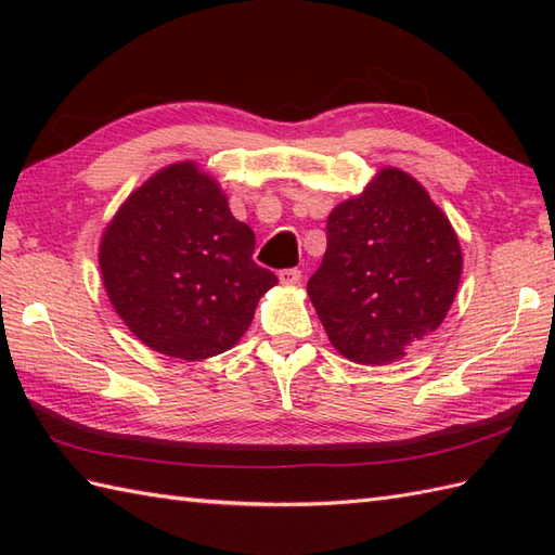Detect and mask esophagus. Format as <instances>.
Returning <instances> with one entry per match:
<instances>
[{
	"label": "esophagus",
	"instance_id": "34e87169",
	"mask_svg": "<svg viewBox=\"0 0 555 555\" xmlns=\"http://www.w3.org/2000/svg\"><path fill=\"white\" fill-rule=\"evenodd\" d=\"M300 279H302L300 269H284V271H279V281H281V284H284V286H298Z\"/></svg>",
	"mask_w": 555,
	"mask_h": 555
}]
</instances>
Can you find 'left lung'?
<instances>
[{
  "instance_id": "left-lung-1",
  "label": "left lung",
  "mask_w": 555,
  "mask_h": 555,
  "mask_svg": "<svg viewBox=\"0 0 555 555\" xmlns=\"http://www.w3.org/2000/svg\"><path fill=\"white\" fill-rule=\"evenodd\" d=\"M463 250L415 176L382 167L326 219L308 296L340 356L382 367L431 336L455 300Z\"/></svg>"
}]
</instances>
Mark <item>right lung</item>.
I'll return each mask as SVG.
<instances>
[{
  "mask_svg": "<svg viewBox=\"0 0 555 555\" xmlns=\"http://www.w3.org/2000/svg\"><path fill=\"white\" fill-rule=\"evenodd\" d=\"M255 233L195 159L162 167L128 195L100 238L102 286L140 344L176 360L231 350L279 284L253 262Z\"/></svg>",
  "mask_w": 555,
  "mask_h": 555,
  "instance_id": "add662e5",
  "label": "right lung"
}]
</instances>
